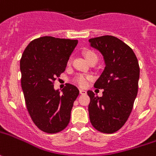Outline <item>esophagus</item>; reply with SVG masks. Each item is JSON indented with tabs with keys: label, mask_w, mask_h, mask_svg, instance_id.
Wrapping results in <instances>:
<instances>
[{
	"label": "esophagus",
	"mask_w": 156,
	"mask_h": 156,
	"mask_svg": "<svg viewBox=\"0 0 156 156\" xmlns=\"http://www.w3.org/2000/svg\"><path fill=\"white\" fill-rule=\"evenodd\" d=\"M79 93H80V94H86V90H83V89H80V90H79Z\"/></svg>",
	"instance_id": "1"
}]
</instances>
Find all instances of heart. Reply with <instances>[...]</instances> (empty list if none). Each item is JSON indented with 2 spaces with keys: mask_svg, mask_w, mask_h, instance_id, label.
Returning <instances> with one entry per match:
<instances>
[{
  "mask_svg": "<svg viewBox=\"0 0 156 156\" xmlns=\"http://www.w3.org/2000/svg\"><path fill=\"white\" fill-rule=\"evenodd\" d=\"M85 56H86V58L89 59L90 58H91V57L93 56H97V55L95 54L94 52H92V51H87L86 54H85ZM68 64L69 65L71 64V59L68 61ZM89 80H90V78L87 77V76H85V75H78L76 78H74V82L77 83L78 85L81 86V87L86 86L87 83H88Z\"/></svg>",
  "mask_w": 156,
  "mask_h": 156,
  "instance_id": "b5f03b06",
  "label": "heart"
}]
</instances>
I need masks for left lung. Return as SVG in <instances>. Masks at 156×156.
<instances>
[{
  "label": "left lung",
  "instance_id": "8db88e82",
  "mask_svg": "<svg viewBox=\"0 0 156 156\" xmlns=\"http://www.w3.org/2000/svg\"><path fill=\"white\" fill-rule=\"evenodd\" d=\"M91 47L101 52L105 67L94 87L104 89L98 97L88 90L90 121L98 131L112 134L119 130L131 113L138 91L140 68L129 46L116 37L105 35L90 39Z\"/></svg>",
  "mask_w": 156,
  "mask_h": 156
}]
</instances>
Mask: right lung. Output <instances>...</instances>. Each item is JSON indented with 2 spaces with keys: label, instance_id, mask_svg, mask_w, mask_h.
I'll return each instance as SVG.
<instances>
[{
  "label": "right lung",
  "instance_id": "1",
  "mask_svg": "<svg viewBox=\"0 0 156 156\" xmlns=\"http://www.w3.org/2000/svg\"><path fill=\"white\" fill-rule=\"evenodd\" d=\"M77 40L45 36L31 41L21 56V88L27 109L41 130L53 134L67 127L73 103L79 94L71 83L54 90L53 82L65 72Z\"/></svg>",
  "mask_w": 156,
  "mask_h": 156
}]
</instances>
